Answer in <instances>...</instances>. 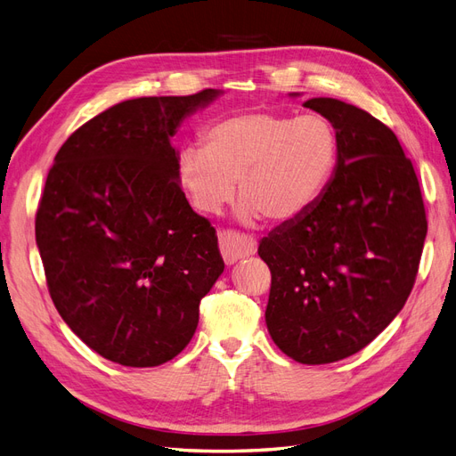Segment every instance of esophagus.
Returning <instances> with one entry per match:
<instances>
[{"label": "esophagus", "instance_id": "1", "mask_svg": "<svg viewBox=\"0 0 456 456\" xmlns=\"http://www.w3.org/2000/svg\"><path fill=\"white\" fill-rule=\"evenodd\" d=\"M218 247L226 265H233V262L256 253V240L240 232L223 230L218 233Z\"/></svg>", "mask_w": 456, "mask_h": 456}]
</instances>
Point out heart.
I'll return each instance as SVG.
<instances>
[{"instance_id": "1", "label": "heart", "mask_w": 456, "mask_h": 456, "mask_svg": "<svg viewBox=\"0 0 456 456\" xmlns=\"http://www.w3.org/2000/svg\"><path fill=\"white\" fill-rule=\"evenodd\" d=\"M337 159L338 133L329 118L253 110L213 123L203 146L178 151L176 176L200 213L216 215L240 183L241 220L283 224L323 196Z\"/></svg>"}]
</instances>
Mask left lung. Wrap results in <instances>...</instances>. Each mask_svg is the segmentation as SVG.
I'll use <instances>...</instances> for the list:
<instances>
[{"instance_id":"obj_1","label":"left lung","mask_w":456,"mask_h":456,"mask_svg":"<svg viewBox=\"0 0 456 456\" xmlns=\"http://www.w3.org/2000/svg\"><path fill=\"white\" fill-rule=\"evenodd\" d=\"M338 133L337 171L310 209L262 238L272 273L270 337L298 363L344 360L407 302L426 238L419 178L382 121L337 99H310Z\"/></svg>"}]
</instances>
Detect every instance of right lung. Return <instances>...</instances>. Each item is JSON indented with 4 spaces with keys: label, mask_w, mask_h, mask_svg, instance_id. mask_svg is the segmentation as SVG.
<instances>
[{
    "label": "right lung",
    "mask_w": 456,
    "mask_h": 456,
    "mask_svg": "<svg viewBox=\"0 0 456 456\" xmlns=\"http://www.w3.org/2000/svg\"><path fill=\"white\" fill-rule=\"evenodd\" d=\"M218 94L123 101L68 136L49 169L36 215L49 295L66 325L114 363L156 367L181 354L224 272L171 146L181 121Z\"/></svg>",
    "instance_id": "obj_1"
}]
</instances>
